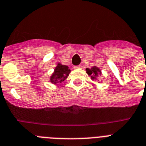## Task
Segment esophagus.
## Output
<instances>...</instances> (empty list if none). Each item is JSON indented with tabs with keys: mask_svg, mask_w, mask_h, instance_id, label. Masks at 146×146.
<instances>
[{
	"mask_svg": "<svg viewBox=\"0 0 146 146\" xmlns=\"http://www.w3.org/2000/svg\"><path fill=\"white\" fill-rule=\"evenodd\" d=\"M82 67V65H78V66H75L74 68H75V69H81Z\"/></svg>",
	"mask_w": 146,
	"mask_h": 146,
	"instance_id": "obj_1",
	"label": "esophagus"
}]
</instances>
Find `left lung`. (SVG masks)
Segmentation results:
<instances>
[{
	"instance_id": "left-lung-1",
	"label": "left lung",
	"mask_w": 146,
	"mask_h": 146,
	"mask_svg": "<svg viewBox=\"0 0 146 146\" xmlns=\"http://www.w3.org/2000/svg\"><path fill=\"white\" fill-rule=\"evenodd\" d=\"M86 73H88V76H90V78H91L92 80H95L99 74L101 75V70H100L99 67H96V66L92 67L90 69L87 68Z\"/></svg>"
}]
</instances>
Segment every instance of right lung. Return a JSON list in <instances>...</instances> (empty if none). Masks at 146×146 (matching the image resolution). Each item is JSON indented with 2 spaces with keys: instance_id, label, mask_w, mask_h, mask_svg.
Listing matches in <instances>:
<instances>
[{
  "instance_id": "obj_1",
  "label": "right lung",
  "mask_w": 146,
  "mask_h": 146,
  "mask_svg": "<svg viewBox=\"0 0 146 146\" xmlns=\"http://www.w3.org/2000/svg\"><path fill=\"white\" fill-rule=\"evenodd\" d=\"M70 73V70L67 66L58 63L57 66L55 68L54 72L50 76V82L52 84L63 82L69 76Z\"/></svg>"
}]
</instances>
